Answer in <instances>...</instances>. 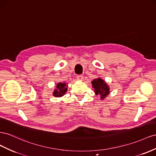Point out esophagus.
<instances>
[{"label":"esophagus","mask_w":156,"mask_h":156,"mask_svg":"<svg viewBox=\"0 0 156 156\" xmlns=\"http://www.w3.org/2000/svg\"><path fill=\"white\" fill-rule=\"evenodd\" d=\"M77 80H79V81H83V75H78V76L77 77Z\"/></svg>","instance_id":"1"}]
</instances>
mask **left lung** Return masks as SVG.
<instances>
[{
    "instance_id": "8db88e82",
    "label": "left lung",
    "mask_w": 156,
    "mask_h": 156,
    "mask_svg": "<svg viewBox=\"0 0 156 156\" xmlns=\"http://www.w3.org/2000/svg\"><path fill=\"white\" fill-rule=\"evenodd\" d=\"M91 83L96 95H100L101 100L106 98L109 94V87L106 81L100 77H98L94 79Z\"/></svg>"
}]
</instances>
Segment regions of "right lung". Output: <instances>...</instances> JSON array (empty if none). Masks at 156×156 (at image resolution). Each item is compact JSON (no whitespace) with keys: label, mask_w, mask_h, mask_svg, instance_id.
Returning a JSON list of instances; mask_svg holds the SVG:
<instances>
[{"label":"right lung","mask_w":156,"mask_h":156,"mask_svg":"<svg viewBox=\"0 0 156 156\" xmlns=\"http://www.w3.org/2000/svg\"><path fill=\"white\" fill-rule=\"evenodd\" d=\"M68 85L65 82L58 83L56 88L54 90L53 96H56V97H62L68 90Z\"/></svg>","instance_id":"obj_1"}]
</instances>
